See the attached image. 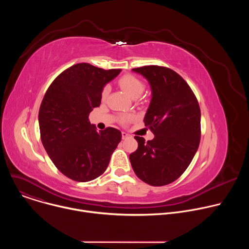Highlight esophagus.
Returning <instances> with one entry per match:
<instances>
[{
  "mask_svg": "<svg viewBox=\"0 0 249 249\" xmlns=\"http://www.w3.org/2000/svg\"><path fill=\"white\" fill-rule=\"evenodd\" d=\"M130 137V135L127 133V132H122V139L123 140H125V139H127V138H129Z\"/></svg>",
  "mask_w": 249,
  "mask_h": 249,
  "instance_id": "esophagus-1",
  "label": "esophagus"
}]
</instances>
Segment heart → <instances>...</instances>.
<instances>
[{
	"mask_svg": "<svg viewBox=\"0 0 249 249\" xmlns=\"http://www.w3.org/2000/svg\"><path fill=\"white\" fill-rule=\"evenodd\" d=\"M118 83H119V86L122 88V89L132 98H134L136 96H140L142 93H143V91L145 89L144 83L133 75L123 76L122 78L119 79ZM108 92H109V87L108 86L104 87L102 89V93H101L102 98H105L106 96H107ZM130 119H131L130 116L122 117L123 122H126Z\"/></svg>",
	"mask_w": 249,
	"mask_h": 249,
	"instance_id": "obj_1",
	"label": "heart"
}]
</instances>
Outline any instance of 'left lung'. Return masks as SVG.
Wrapping results in <instances>:
<instances>
[{
    "label": "left lung",
    "mask_w": 249,
    "mask_h": 249,
    "mask_svg": "<svg viewBox=\"0 0 249 249\" xmlns=\"http://www.w3.org/2000/svg\"><path fill=\"white\" fill-rule=\"evenodd\" d=\"M150 84L152 99L144 118L155 138L147 143L135 136L138 149L129 156L141 180L162 186L176 180L193 160L201 136L199 103L187 83L174 71L160 66L135 68Z\"/></svg>",
    "instance_id": "1"
}]
</instances>
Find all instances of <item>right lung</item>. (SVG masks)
I'll use <instances>...</instances> for the list:
<instances>
[{"mask_svg": "<svg viewBox=\"0 0 249 249\" xmlns=\"http://www.w3.org/2000/svg\"><path fill=\"white\" fill-rule=\"evenodd\" d=\"M120 72L76 64L53 81L43 97L38 114L43 147L55 166L75 181L101 175L120 143L119 130L97 131L89 120L92 108L100 105L103 88Z\"/></svg>", "mask_w": 249, "mask_h": 249, "instance_id": "right-lung-1", "label": "right lung"}]
</instances>
